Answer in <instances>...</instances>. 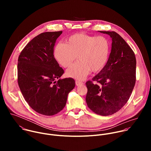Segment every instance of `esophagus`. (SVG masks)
Returning a JSON list of instances; mask_svg holds the SVG:
<instances>
[{
    "label": "esophagus",
    "instance_id": "34e87169",
    "mask_svg": "<svg viewBox=\"0 0 151 151\" xmlns=\"http://www.w3.org/2000/svg\"><path fill=\"white\" fill-rule=\"evenodd\" d=\"M75 83H76V86H78V87H79V86H81V85H82L84 84L83 82H81V81H76L75 82Z\"/></svg>",
    "mask_w": 151,
    "mask_h": 151
}]
</instances>
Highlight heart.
<instances>
[{
	"label": "heart",
	"mask_w": 151,
	"mask_h": 151,
	"mask_svg": "<svg viewBox=\"0 0 151 151\" xmlns=\"http://www.w3.org/2000/svg\"><path fill=\"white\" fill-rule=\"evenodd\" d=\"M111 52L109 40L103 36H94L76 33L69 37L67 44L59 43L54 49V56L61 66L68 68V77L82 80L90 73L101 71L108 61Z\"/></svg>",
	"instance_id": "heart-1"
}]
</instances>
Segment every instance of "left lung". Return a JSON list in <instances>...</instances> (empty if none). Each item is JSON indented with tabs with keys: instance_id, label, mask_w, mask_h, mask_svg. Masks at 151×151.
I'll use <instances>...</instances> for the list:
<instances>
[{
	"instance_id": "left-lung-1",
	"label": "left lung",
	"mask_w": 151,
	"mask_h": 151,
	"mask_svg": "<svg viewBox=\"0 0 151 151\" xmlns=\"http://www.w3.org/2000/svg\"><path fill=\"white\" fill-rule=\"evenodd\" d=\"M100 32L111 36L112 49L104 68L92 81L86 82V102L96 114L108 116L119 111L132 93L136 79V59L132 49L119 34Z\"/></svg>"
}]
</instances>
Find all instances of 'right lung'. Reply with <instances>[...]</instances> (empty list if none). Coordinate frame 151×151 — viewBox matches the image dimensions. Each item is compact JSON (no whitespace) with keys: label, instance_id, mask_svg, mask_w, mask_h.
<instances>
[{"label":"right lung","instance_id":"add662e5","mask_svg":"<svg viewBox=\"0 0 151 151\" xmlns=\"http://www.w3.org/2000/svg\"><path fill=\"white\" fill-rule=\"evenodd\" d=\"M62 31L44 32L31 40L18 59V83L25 100L36 112L52 116L66 106L75 86L73 78L59 79L64 73L54 57V47Z\"/></svg>","mask_w":151,"mask_h":151}]
</instances>
